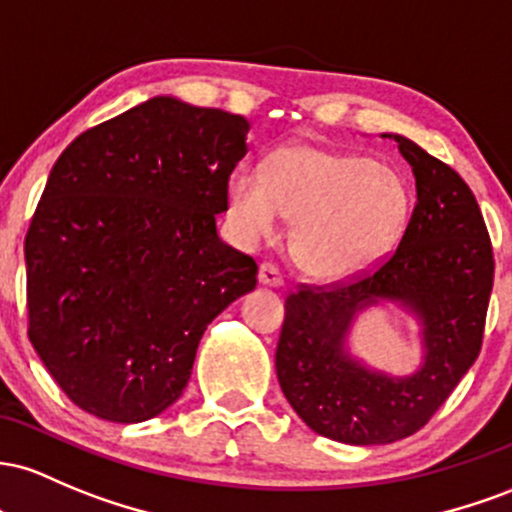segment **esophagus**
Instances as JSON below:
<instances>
[{
    "instance_id": "obj_1",
    "label": "esophagus",
    "mask_w": 512,
    "mask_h": 512,
    "mask_svg": "<svg viewBox=\"0 0 512 512\" xmlns=\"http://www.w3.org/2000/svg\"><path fill=\"white\" fill-rule=\"evenodd\" d=\"M258 283L268 285V287H280L285 280H283V273H280V268L275 266V263H261V268H258Z\"/></svg>"
}]
</instances>
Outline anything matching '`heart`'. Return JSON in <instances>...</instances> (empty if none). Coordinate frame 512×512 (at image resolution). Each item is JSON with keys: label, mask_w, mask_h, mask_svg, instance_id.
Segmentation results:
<instances>
[{"label": "heart", "mask_w": 512, "mask_h": 512, "mask_svg": "<svg viewBox=\"0 0 512 512\" xmlns=\"http://www.w3.org/2000/svg\"><path fill=\"white\" fill-rule=\"evenodd\" d=\"M409 188L367 154L317 142L275 149L266 176L237 169L227 181V212L244 237L271 234L280 217L295 220L290 249L314 278L360 273L387 254L409 220Z\"/></svg>", "instance_id": "obj_1"}]
</instances>
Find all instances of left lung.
Wrapping results in <instances>:
<instances>
[{"label":"left lung","mask_w":512,"mask_h":512,"mask_svg":"<svg viewBox=\"0 0 512 512\" xmlns=\"http://www.w3.org/2000/svg\"><path fill=\"white\" fill-rule=\"evenodd\" d=\"M416 176V205L396 249L329 285L300 283L285 300L275 370L297 416L348 445H384L421 430L474 365L493 287L491 237L472 188L452 166L394 135ZM396 299L424 321L427 363L394 381L342 353L355 311Z\"/></svg>","instance_id":"left-lung-1"}]
</instances>
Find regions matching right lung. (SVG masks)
Listing matches in <instances>:
<instances>
[{
    "mask_svg": "<svg viewBox=\"0 0 512 512\" xmlns=\"http://www.w3.org/2000/svg\"><path fill=\"white\" fill-rule=\"evenodd\" d=\"M246 118L157 96L60 154L26 234L28 338L72 404L140 423L191 380L227 304L256 287L217 237Z\"/></svg>",
    "mask_w": 512,
    "mask_h": 512,
    "instance_id": "add662e5",
    "label": "right lung"
}]
</instances>
